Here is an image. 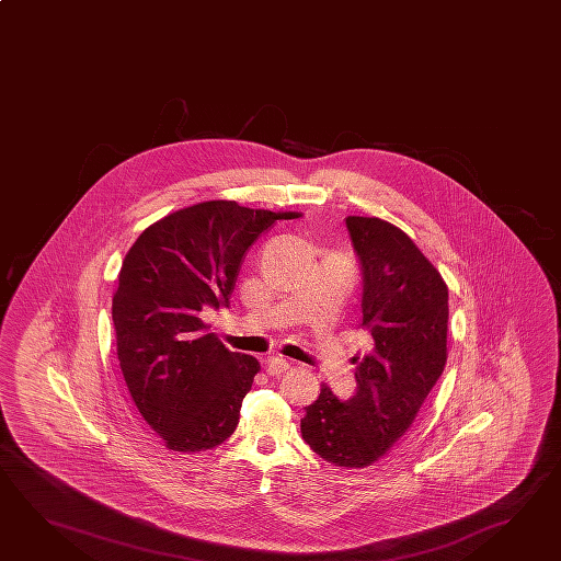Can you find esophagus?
<instances>
[{"label":"esophagus","instance_id":"esophagus-1","mask_svg":"<svg viewBox=\"0 0 561 561\" xmlns=\"http://www.w3.org/2000/svg\"><path fill=\"white\" fill-rule=\"evenodd\" d=\"M288 366H290V363L286 358L273 356V358L266 360V373L271 374V376H280V374L288 370Z\"/></svg>","mask_w":561,"mask_h":561}]
</instances>
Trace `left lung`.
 Wrapping results in <instances>:
<instances>
[{
    "mask_svg": "<svg viewBox=\"0 0 561 561\" xmlns=\"http://www.w3.org/2000/svg\"><path fill=\"white\" fill-rule=\"evenodd\" d=\"M346 231L360 268L358 329L373 346L354 356V394L341 400L322 385L300 432L322 460L366 468L404 436L442 376L448 286L394 225L346 217Z\"/></svg>",
    "mask_w": 561,
    "mask_h": 561,
    "instance_id": "left-lung-1",
    "label": "left lung"
}]
</instances>
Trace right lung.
Here are the masks:
<instances>
[{
    "mask_svg": "<svg viewBox=\"0 0 561 561\" xmlns=\"http://www.w3.org/2000/svg\"><path fill=\"white\" fill-rule=\"evenodd\" d=\"M295 213L207 201L145 229L125 254L113 327L125 385L169 450H210L231 436L259 360L207 332L201 312L229 307L242 256Z\"/></svg>",
    "mask_w": 561,
    "mask_h": 561,
    "instance_id": "add662e5",
    "label": "right lung"
}]
</instances>
